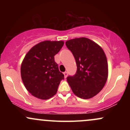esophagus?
<instances>
[{"label": "esophagus", "instance_id": "34e87169", "mask_svg": "<svg viewBox=\"0 0 130 130\" xmlns=\"http://www.w3.org/2000/svg\"><path fill=\"white\" fill-rule=\"evenodd\" d=\"M63 74H64V77H65V78H66L67 76H68V73H67V71H65V72L63 73Z\"/></svg>", "mask_w": 130, "mask_h": 130}]
</instances>
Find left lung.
<instances>
[{
	"label": "left lung",
	"mask_w": 130,
	"mask_h": 130,
	"mask_svg": "<svg viewBox=\"0 0 130 130\" xmlns=\"http://www.w3.org/2000/svg\"><path fill=\"white\" fill-rule=\"evenodd\" d=\"M65 44L77 65L76 73L67 77V82L77 96L92 98L102 90L108 78V62L103 50L84 37L70 40Z\"/></svg>",
	"instance_id": "obj_1"
}]
</instances>
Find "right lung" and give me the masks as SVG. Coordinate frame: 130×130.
I'll use <instances>...</instances> for the list:
<instances>
[{"label": "right lung", "instance_id": "add662e5", "mask_svg": "<svg viewBox=\"0 0 130 130\" xmlns=\"http://www.w3.org/2000/svg\"><path fill=\"white\" fill-rule=\"evenodd\" d=\"M63 41H44L34 46L27 53L21 67V78L26 89L41 100L53 97L57 92L64 75L54 60Z\"/></svg>", "mask_w": 130, "mask_h": 130}]
</instances>
